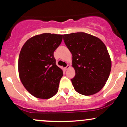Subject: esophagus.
<instances>
[{
	"mask_svg": "<svg viewBox=\"0 0 127 127\" xmlns=\"http://www.w3.org/2000/svg\"><path fill=\"white\" fill-rule=\"evenodd\" d=\"M70 67V65L68 64L67 65L66 67H64V70H67L68 68H69Z\"/></svg>",
	"mask_w": 127,
	"mask_h": 127,
	"instance_id": "esophagus-1",
	"label": "esophagus"
}]
</instances>
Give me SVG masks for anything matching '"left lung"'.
<instances>
[{
  "mask_svg": "<svg viewBox=\"0 0 127 127\" xmlns=\"http://www.w3.org/2000/svg\"><path fill=\"white\" fill-rule=\"evenodd\" d=\"M63 39L72 54L76 74L71 81L75 91L84 95L98 93L111 70V59L106 45L98 37L84 32L64 34Z\"/></svg>",
  "mask_w": 127,
  "mask_h": 127,
  "instance_id": "left-lung-1",
  "label": "left lung"
}]
</instances>
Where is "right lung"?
Segmentation results:
<instances>
[{"label": "right lung", "instance_id": "1", "mask_svg": "<svg viewBox=\"0 0 127 127\" xmlns=\"http://www.w3.org/2000/svg\"><path fill=\"white\" fill-rule=\"evenodd\" d=\"M62 39V34H37L28 39L21 49L19 76L26 90L36 98H49L58 92L63 73L56 65L54 52Z\"/></svg>", "mask_w": 127, "mask_h": 127}]
</instances>
